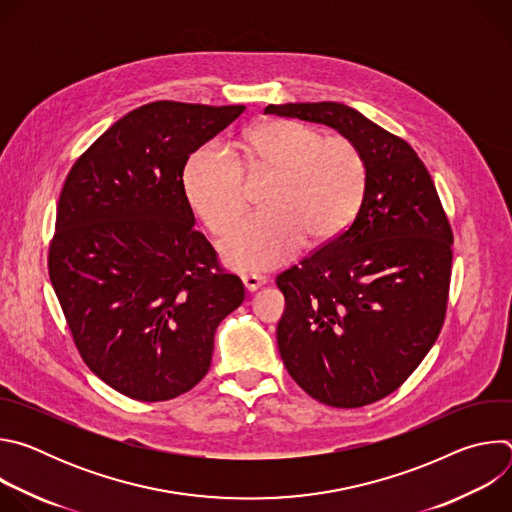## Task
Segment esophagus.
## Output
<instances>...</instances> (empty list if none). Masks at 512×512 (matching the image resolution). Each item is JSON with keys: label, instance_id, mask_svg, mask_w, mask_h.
Listing matches in <instances>:
<instances>
[{"label": "esophagus", "instance_id": "1", "mask_svg": "<svg viewBox=\"0 0 512 512\" xmlns=\"http://www.w3.org/2000/svg\"><path fill=\"white\" fill-rule=\"evenodd\" d=\"M241 279H243V283H245V287L249 291H257L261 285L267 283V277L265 275H257V273H245Z\"/></svg>", "mask_w": 512, "mask_h": 512}]
</instances>
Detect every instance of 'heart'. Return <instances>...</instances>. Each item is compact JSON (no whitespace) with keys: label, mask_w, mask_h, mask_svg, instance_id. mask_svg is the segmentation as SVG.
<instances>
[{"label":"heart","mask_w":512,"mask_h":512,"mask_svg":"<svg viewBox=\"0 0 512 512\" xmlns=\"http://www.w3.org/2000/svg\"><path fill=\"white\" fill-rule=\"evenodd\" d=\"M243 166L271 172L267 210L239 221L221 241L223 259L237 269H273L294 259L306 237L326 243L356 216L367 166L346 137H320L296 121H263L239 143ZM184 188L192 208L214 231H225L241 214L247 194L239 162L221 148L204 145L186 164Z\"/></svg>","instance_id":"obj_1"}]
</instances>
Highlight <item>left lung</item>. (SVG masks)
<instances>
[{
    "label": "left lung",
    "instance_id": "left-lung-1",
    "mask_svg": "<svg viewBox=\"0 0 512 512\" xmlns=\"http://www.w3.org/2000/svg\"><path fill=\"white\" fill-rule=\"evenodd\" d=\"M350 139L367 186L350 227L277 275L285 312L277 346L287 373L324 405L352 409L393 393L442 330L452 229L411 145L334 101L267 105Z\"/></svg>",
    "mask_w": 512,
    "mask_h": 512
}]
</instances>
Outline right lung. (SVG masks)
<instances>
[{
  "label": "right lung",
  "mask_w": 512,
  "mask_h": 512,
  "mask_svg": "<svg viewBox=\"0 0 512 512\" xmlns=\"http://www.w3.org/2000/svg\"><path fill=\"white\" fill-rule=\"evenodd\" d=\"M245 105H141L75 162L56 208L50 281L87 367L137 401H168L210 369L214 332L245 300L194 231L184 166Z\"/></svg>",
  "instance_id": "right-lung-1"
}]
</instances>
